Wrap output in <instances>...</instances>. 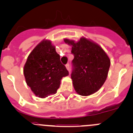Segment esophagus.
Returning <instances> with one entry per match:
<instances>
[{
	"label": "esophagus",
	"mask_w": 133,
	"mask_h": 133,
	"mask_svg": "<svg viewBox=\"0 0 133 133\" xmlns=\"http://www.w3.org/2000/svg\"><path fill=\"white\" fill-rule=\"evenodd\" d=\"M65 68H66V69H68V71H70V67H69V64H67L66 65H65Z\"/></svg>",
	"instance_id": "1"
}]
</instances>
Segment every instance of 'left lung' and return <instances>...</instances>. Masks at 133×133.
Masks as SVG:
<instances>
[{"instance_id": "left-lung-1", "label": "left lung", "mask_w": 133, "mask_h": 133, "mask_svg": "<svg viewBox=\"0 0 133 133\" xmlns=\"http://www.w3.org/2000/svg\"><path fill=\"white\" fill-rule=\"evenodd\" d=\"M64 42L72 45L71 79L76 92L89 96L98 91L108 77L111 64L108 55L98 44L84 37L76 42L68 38Z\"/></svg>"}]
</instances>
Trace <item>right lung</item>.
Returning <instances> with one entry per match:
<instances>
[{
    "instance_id": "1",
    "label": "right lung",
    "mask_w": 133,
    "mask_h": 133,
    "mask_svg": "<svg viewBox=\"0 0 133 133\" xmlns=\"http://www.w3.org/2000/svg\"><path fill=\"white\" fill-rule=\"evenodd\" d=\"M26 84L39 98H45L57 92L60 80L69 72L60 60L55 47L48 40L40 42L27 58L24 67Z\"/></svg>"
}]
</instances>
